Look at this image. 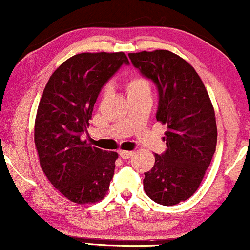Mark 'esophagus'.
<instances>
[{"label": "esophagus", "instance_id": "1", "mask_svg": "<svg viewBox=\"0 0 250 250\" xmlns=\"http://www.w3.org/2000/svg\"><path fill=\"white\" fill-rule=\"evenodd\" d=\"M119 156H121L123 159H129L133 156V152L132 151H119Z\"/></svg>", "mask_w": 250, "mask_h": 250}]
</instances>
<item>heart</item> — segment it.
Listing matches in <instances>:
<instances>
[{
    "label": "heart",
    "instance_id": "heart-1",
    "mask_svg": "<svg viewBox=\"0 0 250 250\" xmlns=\"http://www.w3.org/2000/svg\"><path fill=\"white\" fill-rule=\"evenodd\" d=\"M125 91L127 98L135 97V95L141 94H150L151 93V86H150L149 81L141 75H134L129 77L125 84ZM104 95L108 93V88H104Z\"/></svg>",
    "mask_w": 250,
    "mask_h": 250
}]
</instances>
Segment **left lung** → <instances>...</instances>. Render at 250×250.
I'll use <instances>...</instances> for the list:
<instances>
[{
  "instance_id": "1",
  "label": "left lung",
  "mask_w": 250,
  "mask_h": 250,
  "mask_svg": "<svg viewBox=\"0 0 250 250\" xmlns=\"http://www.w3.org/2000/svg\"><path fill=\"white\" fill-rule=\"evenodd\" d=\"M128 57L156 84V118L167 125V150L155 155V165L145 173L143 189L155 203L173 206L196 192L213 158L217 142L213 104L199 75L177 54L155 50Z\"/></svg>"
}]
</instances>
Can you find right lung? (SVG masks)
<instances>
[{
	"label": "right lung",
	"mask_w": 250,
	"mask_h": 250,
	"mask_svg": "<svg viewBox=\"0 0 250 250\" xmlns=\"http://www.w3.org/2000/svg\"><path fill=\"white\" fill-rule=\"evenodd\" d=\"M123 63L124 52L80 53L51 75L37 108L34 140L41 168L51 184L75 204L104 199L118 153L92 146L81 135L101 88Z\"/></svg>",
	"instance_id": "add662e5"
}]
</instances>
